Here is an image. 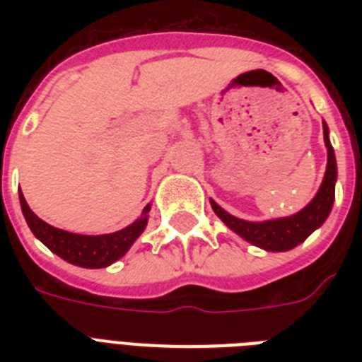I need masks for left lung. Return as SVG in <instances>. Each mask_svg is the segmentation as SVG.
Listing matches in <instances>:
<instances>
[{"label":"left lung","mask_w":362,"mask_h":362,"mask_svg":"<svg viewBox=\"0 0 362 362\" xmlns=\"http://www.w3.org/2000/svg\"><path fill=\"white\" fill-rule=\"evenodd\" d=\"M323 133H325V146L329 159H327V173L321 184L320 192L312 199L308 206H304L300 212L289 218L270 221H244L235 216L227 214L226 210L218 206L214 201H210L212 210L216 216L226 223L229 229L252 242L255 246L269 250V252H287L291 247L298 246L304 242L317 227L327 220L331 212L332 203H334V182H337V159H334V150L329 142V129L323 124Z\"/></svg>","instance_id":"obj_1"}]
</instances>
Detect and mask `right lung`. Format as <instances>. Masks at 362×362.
<instances>
[{
  "mask_svg": "<svg viewBox=\"0 0 362 362\" xmlns=\"http://www.w3.org/2000/svg\"><path fill=\"white\" fill-rule=\"evenodd\" d=\"M20 206L24 212V218L30 226L31 233L35 235L45 246L65 259L67 263L84 267V269H103L124 255L131 247V244L139 238L148 221V210L150 204L142 210L141 220L133 221L129 227L122 231L110 233V235H98V237H88V235H75V233L56 229L48 226L47 221L37 218L25 203L24 195H20Z\"/></svg>",
  "mask_w": 362,
  "mask_h": 362,
  "instance_id": "1",
  "label": "right lung"
}]
</instances>
